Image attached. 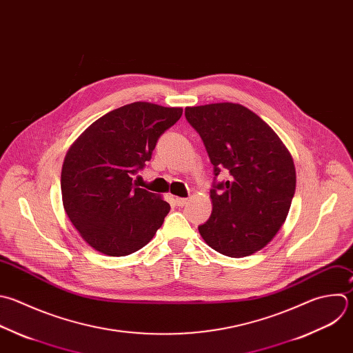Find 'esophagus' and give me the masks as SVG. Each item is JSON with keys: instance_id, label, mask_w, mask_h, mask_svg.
<instances>
[{"instance_id": "34e87169", "label": "esophagus", "mask_w": 353, "mask_h": 353, "mask_svg": "<svg viewBox=\"0 0 353 353\" xmlns=\"http://www.w3.org/2000/svg\"><path fill=\"white\" fill-rule=\"evenodd\" d=\"M187 201H188L187 198H176V199H174V202H176L177 206H184V205L187 203Z\"/></svg>"}]
</instances>
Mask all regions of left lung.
I'll return each mask as SVG.
<instances>
[{"mask_svg": "<svg viewBox=\"0 0 353 353\" xmlns=\"http://www.w3.org/2000/svg\"><path fill=\"white\" fill-rule=\"evenodd\" d=\"M210 163L212 214L198 227L205 243L230 258L262 250L287 219L296 184L294 161L273 129L240 103L185 108ZM225 171L228 179L216 177Z\"/></svg>", "mask_w": 353, "mask_h": 353, "instance_id": "8db88e82", "label": "left lung"}]
</instances>
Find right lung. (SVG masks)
Instances as JSON below:
<instances>
[{"instance_id": "add662e5", "label": "right lung", "mask_w": 353, "mask_h": 353, "mask_svg": "<svg viewBox=\"0 0 353 353\" xmlns=\"http://www.w3.org/2000/svg\"><path fill=\"white\" fill-rule=\"evenodd\" d=\"M181 108L133 102L95 121L66 154L61 190L66 214L95 251L126 256L145 247L170 205L140 188L134 176Z\"/></svg>"}]
</instances>
